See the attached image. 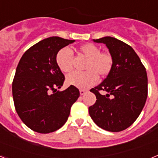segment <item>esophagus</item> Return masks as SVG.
<instances>
[{
	"mask_svg": "<svg viewBox=\"0 0 158 158\" xmlns=\"http://www.w3.org/2000/svg\"><path fill=\"white\" fill-rule=\"evenodd\" d=\"M86 93V90H84V89H80V94L81 96H83L85 93Z\"/></svg>",
	"mask_w": 158,
	"mask_h": 158,
	"instance_id": "34e87169",
	"label": "esophagus"
}]
</instances>
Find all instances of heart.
Wrapping results in <instances>:
<instances>
[{"instance_id": "obj_1", "label": "heart", "mask_w": 158, "mask_h": 158, "mask_svg": "<svg viewBox=\"0 0 158 158\" xmlns=\"http://www.w3.org/2000/svg\"><path fill=\"white\" fill-rule=\"evenodd\" d=\"M88 61L85 65L86 71L73 72L66 77L69 85L79 89H86L93 85L98 80V75L104 77L108 75L112 69L113 57L108 52H100V47L93 43H85L78 48ZM56 63L62 72L69 73L73 69V53L68 48L61 49L56 54Z\"/></svg>"}]
</instances>
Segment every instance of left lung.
Wrapping results in <instances>:
<instances>
[{"label":"left lung","mask_w":158,"mask_h":158,"mask_svg":"<svg viewBox=\"0 0 158 158\" xmlns=\"http://www.w3.org/2000/svg\"><path fill=\"white\" fill-rule=\"evenodd\" d=\"M93 41L107 46L114 62L104 81L90 90L97 100L89 107V115L102 129L122 131L134 123L146 104L148 94L146 68L134 49L123 41L110 36ZM100 91L107 94L101 95Z\"/></svg>","instance_id":"obj_1"}]
</instances>
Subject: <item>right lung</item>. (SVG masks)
<instances>
[{"label":"right lung","instance_id":"right-lung-1","mask_svg":"<svg viewBox=\"0 0 158 158\" xmlns=\"http://www.w3.org/2000/svg\"><path fill=\"white\" fill-rule=\"evenodd\" d=\"M74 41L47 38L30 47L19 60L12 81L14 105L23 123L38 133H51L62 127L80 96L73 85L57 91L65 77L56 63V54Z\"/></svg>","mask_w":158,"mask_h":158}]
</instances>
